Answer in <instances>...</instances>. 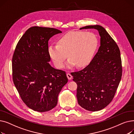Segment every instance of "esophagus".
<instances>
[{
	"label": "esophagus",
	"instance_id": "1",
	"mask_svg": "<svg viewBox=\"0 0 134 134\" xmlns=\"http://www.w3.org/2000/svg\"><path fill=\"white\" fill-rule=\"evenodd\" d=\"M67 78H68V79H69V80H71V79H72V75L70 74V73H67Z\"/></svg>",
	"mask_w": 134,
	"mask_h": 134
}]
</instances>
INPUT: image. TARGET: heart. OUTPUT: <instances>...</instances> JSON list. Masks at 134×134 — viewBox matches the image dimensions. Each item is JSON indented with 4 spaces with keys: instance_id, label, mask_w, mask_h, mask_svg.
I'll list each match as a JSON object with an SVG mask.
<instances>
[{
    "instance_id": "b5f03b06",
    "label": "heart",
    "mask_w": 134,
    "mask_h": 134,
    "mask_svg": "<svg viewBox=\"0 0 134 134\" xmlns=\"http://www.w3.org/2000/svg\"><path fill=\"white\" fill-rule=\"evenodd\" d=\"M98 45V38L92 32L70 31L59 39L57 45L49 46L48 53L55 66L59 69L64 66L67 55L69 59L68 67L75 65L82 67L92 59Z\"/></svg>"
}]
</instances>
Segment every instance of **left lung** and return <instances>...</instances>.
Returning <instances> with one entry per match:
<instances>
[{
  "instance_id": "8db88e82",
  "label": "left lung",
  "mask_w": 134,
  "mask_h": 134,
  "mask_svg": "<svg viewBox=\"0 0 134 134\" xmlns=\"http://www.w3.org/2000/svg\"><path fill=\"white\" fill-rule=\"evenodd\" d=\"M95 29L100 36V46L90 64L78 72L71 73L78 87V104L88 111L100 110L111 103L122 75L119 49L104 28L88 25L80 29Z\"/></svg>"
}]
</instances>
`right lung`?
Returning a JSON list of instances; mask_svg holds the SVG:
<instances>
[{
  "instance_id": "1",
  "label": "right lung",
  "mask_w": 134,
  "mask_h": 134,
  "mask_svg": "<svg viewBox=\"0 0 134 134\" xmlns=\"http://www.w3.org/2000/svg\"><path fill=\"white\" fill-rule=\"evenodd\" d=\"M60 33L54 28L31 27L18 41L13 55V83L23 102L34 111L42 112L55 108L68 82L66 72L49 63L48 41Z\"/></svg>"
}]
</instances>
